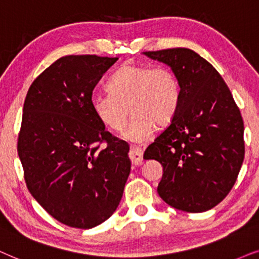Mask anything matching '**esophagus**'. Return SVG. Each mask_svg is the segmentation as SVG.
Returning <instances> with one entry per match:
<instances>
[{
    "label": "esophagus",
    "instance_id": "1",
    "mask_svg": "<svg viewBox=\"0 0 259 259\" xmlns=\"http://www.w3.org/2000/svg\"><path fill=\"white\" fill-rule=\"evenodd\" d=\"M142 155H143V151H142V149H141V148L132 147V149H130L129 156H130V158H132V162H133L134 165H141L143 163Z\"/></svg>",
    "mask_w": 259,
    "mask_h": 259
}]
</instances>
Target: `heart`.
Wrapping results in <instances>:
<instances>
[{
  "label": "heart",
  "mask_w": 259,
  "mask_h": 259,
  "mask_svg": "<svg viewBox=\"0 0 259 259\" xmlns=\"http://www.w3.org/2000/svg\"><path fill=\"white\" fill-rule=\"evenodd\" d=\"M110 94L95 92L91 108L106 127L120 132L134 113L124 137L144 142L157 126L174 118L181 98L179 80L168 67L125 64L109 80Z\"/></svg>",
  "instance_id": "1"
}]
</instances>
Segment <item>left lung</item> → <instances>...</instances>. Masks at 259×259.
Returning a JSON list of instances; mask_svg holds the SVG:
<instances>
[{
	"mask_svg": "<svg viewBox=\"0 0 259 259\" xmlns=\"http://www.w3.org/2000/svg\"><path fill=\"white\" fill-rule=\"evenodd\" d=\"M143 54L169 66L181 89L170 125L144 151L163 167L158 195L180 211H208L229 194L242 168V115L222 75L194 51Z\"/></svg>",
	"mask_w": 259,
	"mask_h": 259,
	"instance_id": "1",
	"label": "left lung"
}]
</instances>
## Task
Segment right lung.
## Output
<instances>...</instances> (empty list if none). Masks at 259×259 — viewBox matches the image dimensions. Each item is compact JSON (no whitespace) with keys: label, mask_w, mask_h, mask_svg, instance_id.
Masks as SVG:
<instances>
[{"label":"right lung","mask_w":259,"mask_h":259,"mask_svg":"<svg viewBox=\"0 0 259 259\" xmlns=\"http://www.w3.org/2000/svg\"><path fill=\"white\" fill-rule=\"evenodd\" d=\"M117 60L63 57L27 92L17 142L27 187L67 226L88 230L109 219L130 174L129 146L106 132L91 108L94 89Z\"/></svg>","instance_id":"1"}]
</instances>
